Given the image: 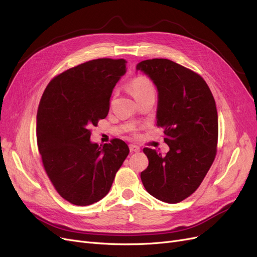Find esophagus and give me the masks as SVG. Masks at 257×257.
<instances>
[{
	"label": "esophagus",
	"mask_w": 257,
	"mask_h": 257,
	"mask_svg": "<svg viewBox=\"0 0 257 257\" xmlns=\"http://www.w3.org/2000/svg\"><path fill=\"white\" fill-rule=\"evenodd\" d=\"M130 151H131L132 153L139 152V151H141V148H139V147L136 146V145H130Z\"/></svg>",
	"instance_id": "1"
}]
</instances>
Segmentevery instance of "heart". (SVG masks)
<instances>
[{
    "instance_id": "1",
    "label": "heart",
    "mask_w": 257,
    "mask_h": 257,
    "mask_svg": "<svg viewBox=\"0 0 257 257\" xmlns=\"http://www.w3.org/2000/svg\"><path fill=\"white\" fill-rule=\"evenodd\" d=\"M131 89L135 98H139L147 94H152L155 93V88L153 83L144 76H138L131 82Z\"/></svg>"
}]
</instances>
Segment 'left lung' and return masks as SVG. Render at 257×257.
<instances>
[{
    "label": "left lung",
    "mask_w": 257,
    "mask_h": 257,
    "mask_svg": "<svg viewBox=\"0 0 257 257\" xmlns=\"http://www.w3.org/2000/svg\"><path fill=\"white\" fill-rule=\"evenodd\" d=\"M158 90V125L164 128L169 151L144 152L149 165L141 174L153 197L176 204L203 182L216 153L217 111L212 93L199 75L168 59L139 62Z\"/></svg>",
    "instance_id": "obj_1"
}]
</instances>
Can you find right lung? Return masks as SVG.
I'll list each match as a JSON object with an SVG mask.
<instances>
[{
  "mask_svg": "<svg viewBox=\"0 0 257 257\" xmlns=\"http://www.w3.org/2000/svg\"><path fill=\"white\" fill-rule=\"evenodd\" d=\"M125 63L123 59L85 62L53 78L42 96L36 116L38 150L53 186L73 205L88 206L105 197L128 155L120 139L102 147L90 141V127L109 111Z\"/></svg>",
  "mask_w": 257,
  "mask_h": 257,
  "instance_id": "right-lung-1",
  "label": "right lung"
}]
</instances>
